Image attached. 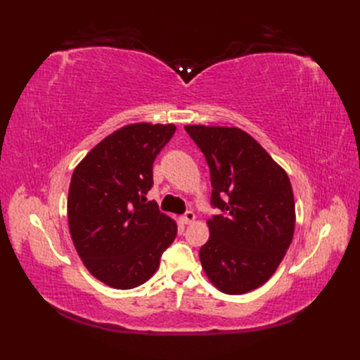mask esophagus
I'll list each match as a JSON object with an SVG mask.
<instances>
[{
	"instance_id": "1",
	"label": "esophagus",
	"mask_w": 360,
	"mask_h": 360,
	"mask_svg": "<svg viewBox=\"0 0 360 360\" xmlns=\"http://www.w3.org/2000/svg\"><path fill=\"white\" fill-rule=\"evenodd\" d=\"M195 221V213L193 212H186L181 216V222L183 224H192Z\"/></svg>"
}]
</instances>
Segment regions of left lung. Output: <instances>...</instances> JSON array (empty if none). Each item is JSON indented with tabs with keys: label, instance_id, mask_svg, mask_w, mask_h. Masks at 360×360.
Returning a JSON list of instances; mask_svg holds the SVG:
<instances>
[{
	"label": "left lung",
	"instance_id": "1",
	"mask_svg": "<svg viewBox=\"0 0 360 360\" xmlns=\"http://www.w3.org/2000/svg\"><path fill=\"white\" fill-rule=\"evenodd\" d=\"M210 168V237L200 249L204 274L225 294L252 291L275 274L291 245L296 207L285 169L238 127L184 126Z\"/></svg>",
	"mask_w": 360,
	"mask_h": 360
}]
</instances>
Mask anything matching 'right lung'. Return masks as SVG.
Instances as JSON below:
<instances>
[{"label": "right lung", "mask_w": 360, "mask_h": 360, "mask_svg": "<svg viewBox=\"0 0 360 360\" xmlns=\"http://www.w3.org/2000/svg\"><path fill=\"white\" fill-rule=\"evenodd\" d=\"M176 132L174 124L120 127L76 165L68 219L76 252L90 274L117 290H130L155 275L177 236V224L146 202L153 162Z\"/></svg>", "instance_id": "add662e5"}]
</instances>
